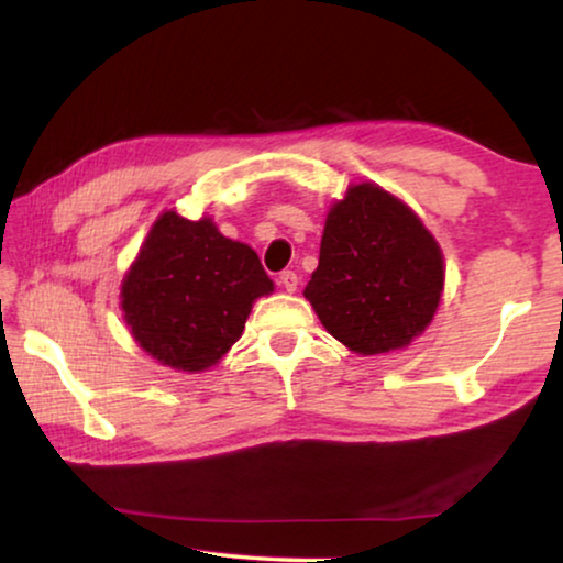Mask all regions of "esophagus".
<instances>
[{
    "label": "esophagus",
    "mask_w": 563,
    "mask_h": 563,
    "mask_svg": "<svg viewBox=\"0 0 563 563\" xmlns=\"http://www.w3.org/2000/svg\"><path fill=\"white\" fill-rule=\"evenodd\" d=\"M279 284L287 291H297V284H299V276L295 272H282L279 274Z\"/></svg>",
    "instance_id": "1"
}]
</instances>
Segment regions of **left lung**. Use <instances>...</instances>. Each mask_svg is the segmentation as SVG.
<instances>
[{"label": "left lung", "instance_id": "1", "mask_svg": "<svg viewBox=\"0 0 563 563\" xmlns=\"http://www.w3.org/2000/svg\"><path fill=\"white\" fill-rule=\"evenodd\" d=\"M441 291V245L405 202L356 184L330 207L305 297L345 349L361 356L405 349L430 325Z\"/></svg>", "mask_w": 563, "mask_h": 563}]
</instances>
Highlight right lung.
Masks as SVG:
<instances>
[{
  "label": "right lung",
  "instance_id": "right-lung-1",
  "mask_svg": "<svg viewBox=\"0 0 563 563\" xmlns=\"http://www.w3.org/2000/svg\"><path fill=\"white\" fill-rule=\"evenodd\" d=\"M274 282L251 245L210 218L164 212L122 279V312L141 349L176 372H205L243 335Z\"/></svg>",
  "mask_w": 563,
  "mask_h": 563
}]
</instances>
